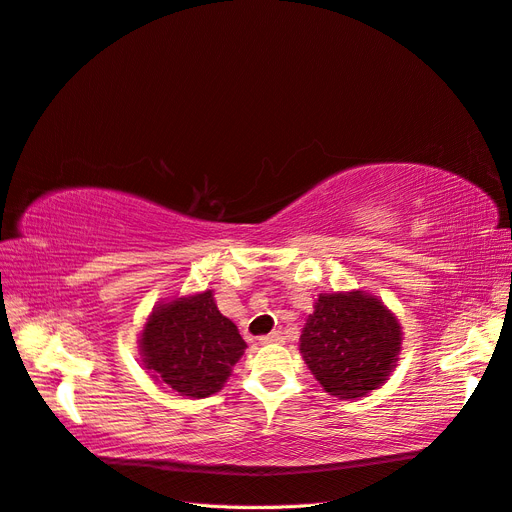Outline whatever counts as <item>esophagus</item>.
<instances>
[{
  "mask_svg": "<svg viewBox=\"0 0 512 512\" xmlns=\"http://www.w3.org/2000/svg\"><path fill=\"white\" fill-rule=\"evenodd\" d=\"M259 341L264 343V345H268V343H283V332L274 330V332H270V334H264V337H261Z\"/></svg>",
  "mask_w": 512,
  "mask_h": 512,
  "instance_id": "obj_1",
  "label": "esophagus"
}]
</instances>
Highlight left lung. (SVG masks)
Returning a JSON list of instances; mask_svg holds the SVG:
<instances>
[{"label": "left lung", "mask_w": 512, "mask_h": 512, "mask_svg": "<svg viewBox=\"0 0 512 512\" xmlns=\"http://www.w3.org/2000/svg\"><path fill=\"white\" fill-rule=\"evenodd\" d=\"M403 332L382 300L364 291L319 294L300 334V354L332 397L358 399L397 367Z\"/></svg>", "instance_id": "1"}]
</instances>
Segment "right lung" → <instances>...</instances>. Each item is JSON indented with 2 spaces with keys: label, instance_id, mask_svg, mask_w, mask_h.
<instances>
[{
  "label": "right lung",
  "instance_id": "1",
  "mask_svg": "<svg viewBox=\"0 0 512 512\" xmlns=\"http://www.w3.org/2000/svg\"><path fill=\"white\" fill-rule=\"evenodd\" d=\"M143 367L180 397L218 392L246 343L214 302L212 289L156 304L139 337Z\"/></svg>",
  "mask_w": 512,
  "mask_h": 512
}]
</instances>
